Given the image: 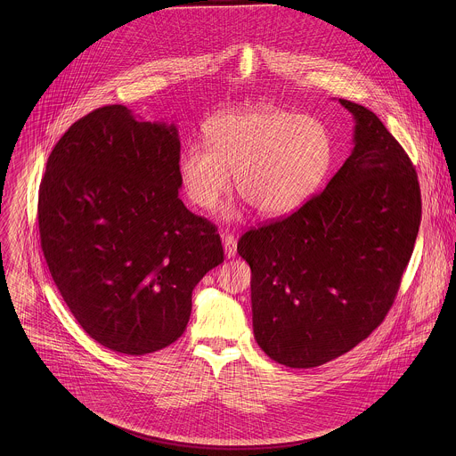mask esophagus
<instances>
[{"instance_id":"esophagus-1","label":"esophagus","mask_w":456,"mask_h":456,"mask_svg":"<svg viewBox=\"0 0 456 456\" xmlns=\"http://www.w3.org/2000/svg\"><path fill=\"white\" fill-rule=\"evenodd\" d=\"M223 248L226 258H233L237 255V239L233 235H223Z\"/></svg>"}]
</instances>
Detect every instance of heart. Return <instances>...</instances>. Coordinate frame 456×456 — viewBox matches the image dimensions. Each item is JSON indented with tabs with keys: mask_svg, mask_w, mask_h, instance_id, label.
I'll list each match as a JSON object with an SVG mask.
<instances>
[{
	"mask_svg": "<svg viewBox=\"0 0 456 456\" xmlns=\"http://www.w3.org/2000/svg\"><path fill=\"white\" fill-rule=\"evenodd\" d=\"M207 145L179 158V177L196 207L210 210L232 186L261 216L297 210L320 188L331 163V138L307 116L279 109L228 110L207 123Z\"/></svg>",
	"mask_w": 456,
	"mask_h": 456,
	"instance_id": "b5f03b06",
	"label": "heart"
}]
</instances>
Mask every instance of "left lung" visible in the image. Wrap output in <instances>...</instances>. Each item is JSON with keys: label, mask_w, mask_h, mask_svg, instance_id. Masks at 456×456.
Here are the masks:
<instances>
[{"label": "left lung", "mask_w": 456, "mask_h": 456, "mask_svg": "<svg viewBox=\"0 0 456 456\" xmlns=\"http://www.w3.org/2000/svg\"><path fill=\"white\" fill-rule=\"evenodd\" d=\"M338 103L354 119L351 156L323 193L237 246L253 272L255 338L291 369L335 360L383 323L421 221L402 145L369 109Z\"/></svg>", "instance_id": "obj_1"}]
</instances>
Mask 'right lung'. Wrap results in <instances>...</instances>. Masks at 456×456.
<instances>
[{
	"label": "right lung",
	"instance_id": "add662e5",
	"mask_svg": "<svg viewBox=\"0 0 456 456\" xmlns=\"http://www.w3.org/2000/svg\"><path fill=\"white\" fill-rule=\"evenodd\" d=\"M179 130L125 105L93 110L53 149L38 193L45 261L84 331L123 354L175 342L223 263L216 226L179 198Z\"/></svg>",
	"mask_w": 456,
	"mask_h": 456
}]
</instances>
